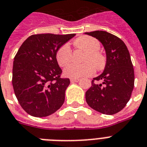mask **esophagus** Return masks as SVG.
<instances>
[{
    "label": "esophagus",
    "mask_w": 147,
    "mask_h": 147,
    "mask_svg": "<svg viewBox=\"0 0 147 147\" xmlns=\"http://www.w3.org/2000/svg\"><path fill=\"white\" fill-rule=\"evenodd\" d=\"M79 80V78H71L70 81H71V83H75V82H78Z\"/></svg>",
    "instance_id": "obj_1"
}]
</instances>
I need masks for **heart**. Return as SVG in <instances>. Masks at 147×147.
<instances>
[{"label":"heart","instance_id":"b5f03b06","mask_svg":"<svg viewBox=\"0 0 147 147\" xmlns=\"http://www.w3.org/2000/svg\"><path fill=\"white\" fill-rule=\"evenodd\" d=\"M74 46L76 49L85 51L83 57L84 63L81 65L70 64L63 70L64 76L69 78H80L82 77H90L97 70L102 69L105 64V58L98 50L100 43L91 36H84L74 41ZM57 63L60 66L69 63L71 60V51L67 44H65L58 49L56 55Z\"/></svg>","mask_w":147,"mask_h":147}]
</instances>
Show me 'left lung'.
I'll use <instances>...</instances> for the list:
<instances>
[{
  "instance_id": "1",
  "label": "left lung",
  "mask_w": 147,
  "mask_h": 147,
  "mask_svg": "<svg viewBox=\"0 0 147 147\" xmlns=\"http://www.w3.org/2000/svg\"><path fill=\"white\" fill-rule=\"evenodd\" d=\"M85 34L98 39L106 53L104 71L93 78L85 93L87 103L98 112L115 114L126 105L134 89V68L129 51L123 40L108 32L96 30ZM97 80L102 83L97 84Z\"/></svg>"
}]
</instances>
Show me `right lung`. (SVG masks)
I'll return each instance as SVG.
<instances>
[{
  "label": "right lung",
  "mask_w": 147,
  "mask_h": 147,
  "mask_svg": "<svg viewBox=\"0 0 147 147\" xmlns=\"http://www.w3.org/2000/svg\"><path fill=\"white\" fill-rule=\"evenodd\" d=\"M75 34L32 35L26 39L14 58L13 86L22 108L28 114L44 117L63 104L69 78H61L56 58L60 47Z\"/></svg>",
  "instance_id": "right-lung-1"
}]
</instances>
